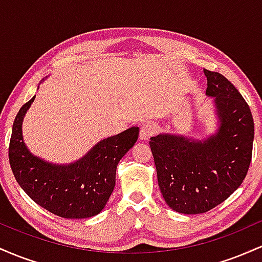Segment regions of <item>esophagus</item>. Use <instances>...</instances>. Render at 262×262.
<instances>
[{
    "instance_id": "1",
    "label": "esophagus",
    "mask_w": 262,
    "mask_h": 262,
    "mask_svg": "<svg viewBox=\"0 0 262 262\" xmlns=\"http://www.w3.org/2000/svg\"><path fill=\"white\" fill-rule=\"evenodd\" d=\"M156 133V127L152 123L146 122L144 123L143 125L140 127V139L141 140H148L150 137H152Z\"/></svg>"
}]
</instances>
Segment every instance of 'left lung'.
Instances as JSON below:
<instances>
[{"label":"left lung","mask_w":262,"mask_h":262,"mask_svg":"<svg viewBox=\"0 0 262 262\" xmlns=\"http://www.w3.org/2000/svg\"><path fill=\"white\" fill-rule=\"evenodd\" d=\"M221 127L204 141L176 135L150 138L160 191L170 208L200 214L217 207L244 181L252 155L254 119L240 92L222 74L203 70Z\"/></svg>","instance_id":"8db88e82"}]
</instances>
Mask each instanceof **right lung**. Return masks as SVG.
Masks as SVG:
<instances>
[{
  "label": "right lung",
  "mask_w": 262,
  "mask_h": 262,
  "mask_svg": "<svg viewBox=\"0 0 262 262\" xmlns=\"http://www.w3.org/2000/svg\"><path fill=\"white\" fill-rule=\"evenodd\" d=\"M35 96L20 107L12 128L8 159L18 185L35 203L62 218L81 219L98 214L116 185L117 165L134 145L139 128L107 138L81 160L56 166L33 156L22 138V121Z\"/></svg>",
  "instance_id": "obj_1"
}]
</instances>
